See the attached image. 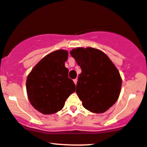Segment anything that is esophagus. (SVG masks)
I'll list each match as a JSON object with an SVG mask.
<instances>
[{"label":"esophagus","mask_w":147,"mask_h":147,"mask_svg":"<svg viewBox=\"0 0 147 147\" xmlns=\"http://www.w3.org/2000/svg\"><path fill=\"white\" fill-rule=\"evenodd\" d=\"M73 82L75 84V85H77V83H78V79H75V80H73Z\"/></svg>","instance_id":"1"}]
</instances>
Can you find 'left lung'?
Wrapping results in <instances>:
<instances>
[{
  "label": "left lung",
  "mask_w": 147,
  "mask_h": 147,
  "mask_svg": "<svg viewBox=\"0 0 147 147\" xmlns=\"http://www.w3.org/2000/svg\"><path fill=\"white\" fill-rule=\"evenodd\" d=\"M70 55L81 67L76 93L90 112H106L117 101L122 86L118 69L106 53L92 47L72 49Z\"/></svg>",
  "instance_id": "8db88e82"
}]
</instances>
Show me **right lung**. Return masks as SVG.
<instances>
[{"label": "right lung", "mask_w": 147, "mask_h": 147, "mask_svg": "<svg viewBox=\"0 0 147 147\" xmlns=\"http://www.w3.org/2000/svg\"><path fill=\"white\" fill-rule=\"evenodd\" d=\"M66 50L48 54L33 67L26 82L27 96L36 110L45 115L62 110L66 99L75 92V84L68 78L65 66Z\"/></svg>", "instance_id": "1"}]
</instances>
